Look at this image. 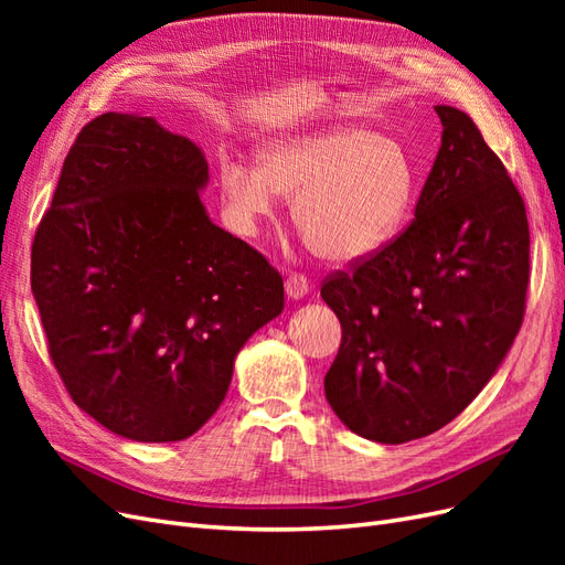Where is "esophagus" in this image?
Here are the masks:
<instances>
[{
	"label": "esophagus",
	"instance_id": "obj_1",
	"mask_svg": "<svg viewBox=\"0 0 565 565\" xmlns=\"http://www.w3.org/2000/svg\"><path fill=\"white\" fill-rule=\"evenodd\" d=\"M285 292L292 301H299V299L309 295V280L299 276V273H292V276L285 280Z\"/></svg>",
	"mask_w": 565,
	"mask_h": 565
}]
</instances>
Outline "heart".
Listing matches in <instances>:
<instances>
[{
  "label": "heart",
  "instance_id": "obj_1",
  "mask_svg": "<svg viewBox=\"0 0 565 565\" xmlns=\"http://www.w3.org/2000/svg\"><path fill=\"white\" fill-rule=\"evenodd\" d=\"M415 164L386 134L330 127L270 141L259 164L218 162V188L235 233L256 235L292 200V221L316 256L355 264L384 249L405 226L415 198Z\"/></svg>",
  "mask_w": 565,
  "mask_h": 565
}]
</instances>
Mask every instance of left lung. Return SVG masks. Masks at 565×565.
<instances>
[{"label": "left lung", "mask_w": 565, "mask_h": 565, "mask_svg": "<svg viewBox=\"0 0 565 565\" xmlns=\"http://www.w3.org/2000/svg\"><path fill=\"white\" fill-rule=\"evenodd\" d=\"M434 110L440 148L413 224L320 289L341 322L324 398L386 446L452 422L500 370L525 311L523 198L467 113Z\"/></svg>", "instance_id": "left-lung-1"}]
</instances>
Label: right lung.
<instances>
[{
  "mask_svg": "<svg viewBox=\"0 0 565 565\" xmlns=\"http://www.w3.org/2000/svg\"><path fill=\"white\" fill-rule=\"evenodd\" d=\"M202 148L156 117L84 127L32 243V297L79 409L139 443L193 436L235 355L285 309L280 273L218 228Z\"/></svg>",
  "mask_w": 565,
  "mask_h": 565,
  "instance_id": "add662e5",
  "label": "right lung"
}]
</instances>
